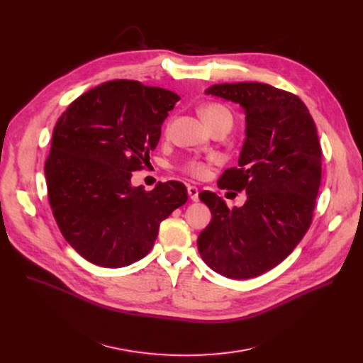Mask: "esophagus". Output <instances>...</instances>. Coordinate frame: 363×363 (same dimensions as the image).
<instances>
[{
  "instance_id": "34e87169",
  "label": "esophagus",
  "mask_w": 363,
  "mask_h": 363,
  "mask_svg": "<svg viewBox=\"0 0 363 363\" xmlns=\"http://www.w3.org/2000/svg\"><path fill=\"white\" fill-rule=\"evenodd\" d=\"M188 195H189V198L192 199V201H198L199 199V196H198V194H199V191H198V188L196 186H194V185H188Z\"/></svg>"
}]
</instances>
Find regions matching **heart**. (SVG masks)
I'll list each match as a JSON object with an SVG mask.
<instances>
[{
	"instance_id": "1",
	"label": "heart",
	"mask_w": 363,
	"mask_h": 363,
	"mask_svg": "<svg viewBox=\"0 0 363 363\" xmlns=\"http://www.w3.org/2000/svg\"><path fill=\"white\" fill-rule=\"evenodd\" d=\"M201 113L211 129L218 125L233 126V113L221 103H208L201 109ZM184 171L195 178H202L206 174V164L199 160H189L184 164Z\"/></svg>"
}]
</instances>
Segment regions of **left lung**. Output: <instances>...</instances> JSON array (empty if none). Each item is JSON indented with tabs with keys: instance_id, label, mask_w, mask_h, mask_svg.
<instances>
[{
	"instance_id": "1",
	"label": "left lung",
	"mask_w": 363,
	"mask_h": 363,
	"mask_svg": "<svg viewBox=\"0 0 363 363\" xmlns=\"http://www.w3.org/2000/svg\"><path fill=\"white\" fill-rule=\"evenodd\" d=\"M205 93L244 109L238 168L225 169L218 186L245 191L247 201L230 210L217 194H199L213 218L198 237V251L221 276L257 277L280 264L312 224L322 179L318 129L296 94L266 83L214 84Z\"/></svg>"
}]
</instances>
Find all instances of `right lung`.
Segmentation results:
<instances>
[{
  "mask_svg": "<svg viewBox=\"0 0 363 363\" xmlns=\"http://www.w3.org/2000/svg\"><path fill=\"white\" fill-rule=\"evenodd\" d=\"M181 97L136 80L83 93L59 118L44 165L48 202L66 241L87 262L119 269L143 258L161 223L188 199L182 182L132 186Z\"/></svg>",
  "mask_w": 363,
  "mask_h": 363,
  "instance_id": "obj_1",
  "label": "right lung"
}]
</instances>
